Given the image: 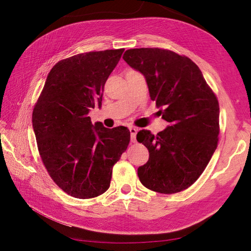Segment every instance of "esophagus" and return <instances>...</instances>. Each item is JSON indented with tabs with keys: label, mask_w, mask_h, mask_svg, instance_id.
Returning a JSON list of instances; mask_svg holds the SVG:
<instances>
[{
	"label": "esophagus",
	"mask_w": 251,
	"mask_h": 251,
	"mask_svg": "<svg viewBox=\"0 0 251 251\" xmlns=\"http://www.w3.org/2000/svg\"><path fill=\"white\" fill-rule=\"evenodd\" d=\"M130 132H131V141L135 142L136 141V134H137V132H138V128L135 126H131Z\"/></svg>",
	"instance_id": "obj_1"
}]
</instances>
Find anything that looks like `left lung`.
<instances>
[{"label": "left lung", "mask_w": 251, "mask_h": 251, "mask_svg": "<svg viewBox=\"0 0 251 251\" xmlns=\"http://www.w3.org/2000/svg\"><path fill=\"white\" fill-rule=\"evenodd\" d=\"M123 58L146 77L150 96L170 126L156 136L142 130L137 140L149 150L138 168L147 188L176 194L195 183L218 146L220 108L215 93L191 58L159 48L128 49Z\"/></svg>", "instance_id": "8db88e82"}]
</instances>
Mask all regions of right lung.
Instances as JSON below:
<instances>
[{
  "label": "right lung",
  "mask_w": 251,
  "mask_h": 251,
  "mask_svg": "<svg viewBox=\"0 0 251 251\" xmlns=\"http://www.w3.org/2000/svg\"><path fill=\"white\" fill-rule=\"evenodd\" d=\"M125 49L95 51L60 60L49 72L32 113L45 168L74 198L90 199L110 187L112 170L126 150V126L92 125L88 114L101 107L104 83Z\"/></svg>",
  "instance_id": "obj_1"
}]
</instances>
